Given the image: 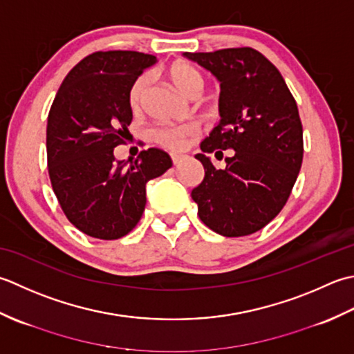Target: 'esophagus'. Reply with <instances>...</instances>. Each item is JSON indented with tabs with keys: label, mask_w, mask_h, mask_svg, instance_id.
Listing matches in <instances>:
<instances>
[{
	"label": "esophagus",
	"mask_w": 354,
	"mask_h": 354,
	"mask_svg": "<svg viewBox=\"0 0 354 354\" xmlns=\"http://www.w3.org/2000/svg\"><path fill=\"white\" fill-rule=\"evenodd\" d=\"M171 158H172V163L177 165V163H180V162L183 160V156H180V154H172V156H171Z\"/></svg>",
	"instance_id": "34e87169"
}]
</instances>
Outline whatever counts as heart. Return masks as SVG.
<instances>
[{"instance_id":"b5f03b06","label":"heart","mask_w":354,"mask_h":354,"mask_svg":"<svg viewBox=\"0 0 354 354\" xmlns=\"http://www.w3.org/2000/svg\"><path fill=\"white\" fill-rule=\"evenodd\" d=\"M168 75L171 77L172 84H174L180 91H183L185 95L191 96L194 91L203 90V76H201L200 71L191 66L187 62H176L169 67ZM147 88H148V76L143 75L139 76L129 86L128 91V102L131 110L137 111L142 106L143 100L147 96ZM198 134V127L192 122H187V124H180V125H165V127H157L151 131V137L153 140L163 148H168L171 151H180L183 149L192 137Z\"/></svg>"}]
</instances>
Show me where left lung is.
Masks as SVG:
<instances>
[{
    "instance_id": "8db88e82",
    "label": "left lung",
    "mask_w": 354,
    "mask_h": 354,
    "mask_svg": "<svg viewBox=\"0 0 354 354\" xmlns=\"http://www.w3.org/2000/svg\"><path fill=\"white\" fill-rule=\"evenodd\" d=\"M220 81V124L201 142L196 158L205 178L191 192L198 217L223 236L263 229L284 207L299 174L304 142L297 100L278 68L255 48L185 53ZM234 149L227 168L205 157Z\"/></svg>"
}]
</instances>
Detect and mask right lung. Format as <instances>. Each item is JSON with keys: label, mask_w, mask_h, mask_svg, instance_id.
Returning a JSON list of instances; mask_svg holds the SVG:
<instances>
[{"label": "right lung", "mask_w": 354, "mask_h": 354, "mask_svg": "<svg viewBox=\"0 0 354 354\" xmlns=\"http://www.w3.org/2000/svg\"><path fill=\"white\" fill-rule=\"evenodd\" d=\"M156 61L129 50L91 53L68 71L50 108V182L68 221L93 238L131 232L145 211L147 183L172 167L158 148L140 151L129 165L113 153L133 120L129 86Z\"/></svg>", "instance_id": "right-lung-1"}]
</instances>
